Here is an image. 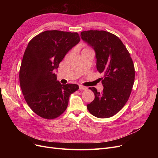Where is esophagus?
I'll return each mask as SVG.
<instances>
[{
  "label": "esophagus",
  "instance_id": "34e87169",
  "mask_svg": "<svg viewBox=\"0 0 158 158\" xmlns=\"http://www.w3.org/2000/svg\"><path fill=\"white\" fill-rule=\"evenodd\" d=\"M79 89H82V90H86V89H88V88H87V87H86V86H82V85H79Z\"/></svg>",
  "mask_w": 158,
  "mask_h": 158
}]
</instances>
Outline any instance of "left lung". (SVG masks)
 <instances>
[{
  "label": "left lung",
  "mask_w": 158,
  "mask_h": 158,
  "mask_svg": "<svg viewBox=\"0 0 158 158\" xmlns=\"http://www.w3.org/2000/svg\"><path fill=\"white\" fill-rule=\"evenodd\" d=\"M81 39L95 52L97 70L104 74L102 93L89 88L95 98L87 105L89 113L100 118L117 114L126 104L134 84L133 62L118 37L105 31L90 30L81 33Z\"/></svg>",
  "instance_id": "obj_1"
}]
</instances>
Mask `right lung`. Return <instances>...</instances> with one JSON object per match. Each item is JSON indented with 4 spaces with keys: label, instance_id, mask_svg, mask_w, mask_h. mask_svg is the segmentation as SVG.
Here are the masks:
<instances>
[{
    "label": "right lung",
    "instance_id": "obj_1",
    "mask_svg": "<svg viewBox=\"0 0 158 158\" xmlns=\"http://www.w3.org/2000/svg\"><path fill=\"white\" fill-rule=\"evenodd\" d=\"M79 41L77 32L52 30L41 32L28 44L20 69V84L25 100L40 117H59L67 107L70 95L79 89L77 85H61L54 70Z\"/></svg>",
    "mask_w": 158,
    "mask_h": 158
}]
</instances>
